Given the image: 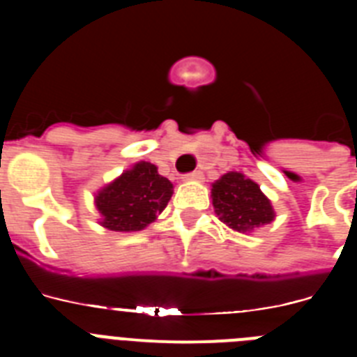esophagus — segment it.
Segmentation results:
<instances>
[{
  "instance_id": "34e87169",
  "label": "esophagus",
  "mask_w": 357,
  "mask_h": 357,
  "mask_svg": "<svg viewBox=\"0 0 357 357\" xmlns=\"http://www.w3.org/2000/svg\"><path fill=\"white\" fill-rule=\"evenodd\" d=\"M184 181H204V173H202V172L185 173Z\"/></svg>"
}]
</instances>
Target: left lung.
I'll return each instance as SVG.
<instances>
[{
	"label": "left lung",
	"instance_id": "left-lung-1",
	"mask_svg": "<svg viewBox=\"0 0 357 357\" xmlns=\"http://www.w3.org/2000/svg\"><path fill=\"white\" fill-rule=\"evenodd\" d=\"M211 193L214 213L238 232H250L275 218L272 204L261 193L259 185L238 172L227 173L214 182Z\"/></svg>",
	"mask_w": 357,
	"mask_h": 357
}]
</instances>
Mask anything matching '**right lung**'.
<instances>
[{
  "mask_svg": "<svg viewBox=\"0 0 357 357\" xmlns=\"http://www.w3.org/2000/svg\"><path fill=\"white\" fill-rule=\"evenodd\" d=\"M172 193V182L157 166L141 160L96 195L102 225L114 232L143 230L168 206Z\"/></svg>",
  "mask_w": 357,
  "mask_h": 357,
  "instance_id": "1",
  "label": "right lung"
}]
</instances>
